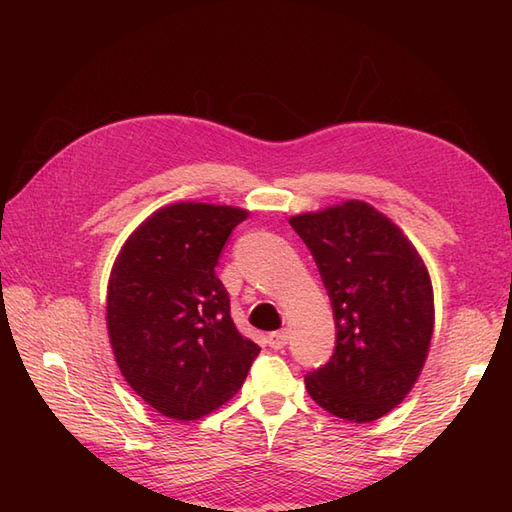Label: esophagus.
Segmentation results:
<instances>
[{
    "mask_svg": "<svg viewBox=\"0 0 512 512\" xmlns=\"http://www.w3.org/2000/svg\"><path fill=\"white\" fill-rule=\"evenodd\" d=\"M267 339H269V346H271L273 350H282V348L288 344L290 335H288V331H275V333H271Z\"/></svg>",
    "mask_w": 512,
    "mask_h": 512,
    "instance_id": "34e87169",
    "label": "esophagus"
}]
</instances>
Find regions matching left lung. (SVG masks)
I'll list each match as a JSON object with an SVG mask.
<instances>
[{
  "label": "left lung",
  "instance_id": "8db88e82",
  "mask_svg": "<svg viewBox=\"0 0 512 512\" xmlns=\"http://www.w3.org/2000/svg\"><path fill=\"white\" fill-rule=\"evenodd\" d=\"M333 305L337 346L309 371L320 408L371 423L408 397L433 335V288L421 254L391 218L365 200L292 215Z\"/></svg>",
  "mask_w": 512,
  "mask_h": 512
}]
</instances>
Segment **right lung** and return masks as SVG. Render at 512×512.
Segmentation results:
<instances>
[{
  "label": "right lung",
  "mask_w": 512,
  "mask_h": 512,
  "mask_svg": "<svg viewBox=\"0 0 512 512\" xmlns=\"http://www.w3.org/2000/svg\"><path fill=\"white\" fill-rule=\"evenodd\" d=\"M250 211L166 205L121 245L106 290V329L123 378L175 421H196L243 386L260 348L230 318L215 275L228 235Z\"/></svg>",
  "instance_id": "right-lung-1"
}]
</instances>
